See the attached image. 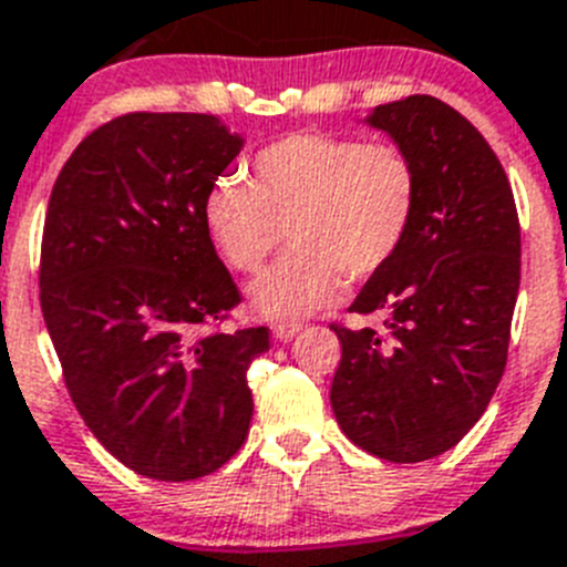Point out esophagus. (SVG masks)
Listing matches in <instances>:
<instances>
[{"label":"esophagus","mask_w":567,"mask_h":567,"mask_svg":"<svg viewBox=\"0 0 567 567\" xmlns=\"http://www.w3.org/2000/svg\"><path fill=\"white\" fill-rule=\"evenodd\" d=\"M299 331H302V324L299 322H285V319L274 322V333H277V339H282V342H290Z\"/></svg>","instance_id":"esophagus-1"}]
</instances>
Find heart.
Instances as JSON below:
<instances>
[{
  "label": "heart",
  "instance_id": "b5f03b06",
  "mask_svg": "<svg viewBox=\"0 0 567 567\" xmlns=\"http://www.w3.org/2000/svg\"><path fill=\"white\" fill-rule=\"evenodd\" d=\"M420 190L416 162L396 142L290 134L254 156L250 185H210L205 228L236 274H259L288 234L293 250L250 288V302L290 322L331 308L348 279L365 282L402 254Z\"/></svg>",
  "mask_w": 567,
  "mask_h": 567
}]
</instances>
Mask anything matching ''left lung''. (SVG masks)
I'll use <instances>...</instances> for the list:
<instances>
[{"label": "left lung", "instance_id": "left-lung-1", "mask_svg": "<svg viewBox=\"0 0 567 567\" xmlns=\"http://www.w3.org/2000/svg\"><path fill=\"white\" fill-rule=\"evenodd\" d=\"M373 127L420 171V214L402 254L333 322L342 359L331 408L344 436L388 462L445 454L476 425L508 362L519 293L514 190L485 136L436 96L373 107Z\"/></svg>", "mask_w": 567, "mask_h": 567}]
</instances>
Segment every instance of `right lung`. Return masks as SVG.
<instances>
[{
	"mask_svg": "<svg viewBox=\"0 0 567 567\" xmlns=\"http://www.w3.org/2000/svg\"><path fill=\"white\" fill-rule=\"evenodd\" d=\"M243 151L208 113H125L59 171L39 302L79 416L122 465L159 482L214 474L243 447L265 324L205 228V196Z\"/></svg>",
	"mask_w": 567,
	"mask_h": 567,
	"instance_id": "right-lung-1",
	"label": "right lung"
}]
</instances>
